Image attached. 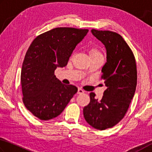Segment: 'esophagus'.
<instances>
[{
	"label": "esophagus",
	"instance_id": "obj_1",
	"mask_svg": "<svg viewBox=\"0 0 152 152\" xmlns=\"http://www.w3.org/2000/svg\"><path fill=\"white\" fill-rule=\"evenodd\" d=\"M84 93V91L81 88H79L78 89V91H77V94H83Z\"/></svg>",
	"mask_w": 152,
	"mask_h": 152
}]
</instances>
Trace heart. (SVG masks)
Wrapping results in <instances>:
<instances>
[{
	"mask_svg": "<svg viewBox=\"0 0 152 152\" xmlns=\"http://www.w3.org/2000/svg\"><path fill=\"white\" fill-rule=\"evenodd\" d=\"M99 54H100L99 52L95 49H91V51H90V55H99Z\"/></svg>",
	"mask_w": 152,
	"mask_h": 152,
	"instance_id": "b5f03b06",
	"label": "heart"
}]
</instances>
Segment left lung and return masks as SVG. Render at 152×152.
Here are the masks:
<instances>
[{"label": "left lung", "mask_w": 152, "mask_h": 152, "mask_svg": "<svg viewBox=\"0 0 152 152\" xmlns=\"http://www.w3.org/2000/svg\"><path fill=\"white\" fill-rule=\"evenodd\" d=\"M91 33L107 51V62L102 69L107 89L100 100L95 99L94 93L89 94L90 103L83 108V115L90 126L104 130L118 124L128 110L137 86L136 63L132 50L120 34L95 29Z\"/></svg>", "instance_id": "8db88e82"}]
</instances>
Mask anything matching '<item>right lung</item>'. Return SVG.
<instances>
[{
  "mask_svg": "<svg viewBox=\"0 0 152 152\" xmlns=\"http://www.w3.org/2000/svg\"><path fill=\"white\" fill-rule=\"evenodd\" d=\"M88 29L53 28L37 36L26 53L21 69L23 101L26 108L41 120L63 112L77 88L63 84L55 70L67 65L69 57Z\"/></svg>",
  "mask_w": 152,
  "mask_h": 152,
  "instance_id": "obj_1",
  "label": "right lung"
}]
</instances>
